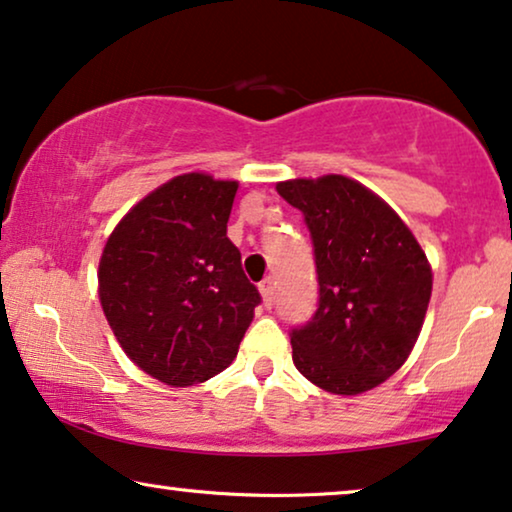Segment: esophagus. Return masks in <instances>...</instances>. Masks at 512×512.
Returning a JSON list of instances; mask_svg holds the SVG:
<instances>
[{
  "label": "esophagus",
  "mask_w": 512,
  "mask_h": 512,
  "mask_svg": "<svg viewBox=\"0 0 512 512\" xmlns=\"http://www.w3.org/2000/svg\"><path fill=\"white\" fill-rule=\"evenodd\" d=\"M260 292L264 297V304H267V306L274 304L276 302V281H274V278H267V281H262Z\"/></svg>",
  "instance_id": "obj_1"
}]
</instances>
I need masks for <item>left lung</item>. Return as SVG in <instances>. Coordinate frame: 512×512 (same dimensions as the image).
Segmentation results:
<instances>
[{"label":"left lung","mask_w":512,"mask_h":512,"mask_svg":"<svg viewBox=\"0 0 512 512\" xmlns=\"http://www.w3.org/2000/svg\"><path fill=\"white\" fill-rule=\"evenodd\" d=\"M276 192L302 210L318 274V309L290 332L295 367L323 391H370L417 342L431 264L391 206L351 177L288 180Z\"/></svg>","instance_id":"left-lung-1"}]
</instances>
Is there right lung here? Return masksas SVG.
I'll return each mask as SVG.
<instances>
[{"mask_svg":"<svg viewBox=\"0 0 512 512\" xmlns=\"http://www.w3.org/2000/svg\"><path fill=\"white\" fill-rule=\"evenodd\" d=\"M238 182L177 175L131 208L100 257V304L121 349L168 386L236 358L260 292L227 238Z\"/></svg>","mask_w":512,"mask_h":512,"instance_id":"right-lung-1","label":"right lung"}]
</instances>
